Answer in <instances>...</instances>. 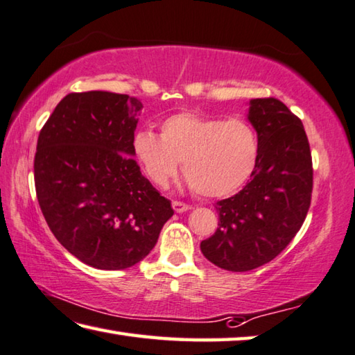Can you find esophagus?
<instances>
[{"instance_id":"1","label":"esophagus","mask_w":355,"mask_h":355,"mask_svg":"<svg viewBox=\"0 0 355 355\" xmlns=\"http://www.w3.org/2000/svg\"><path fill=\"white\" fill-rule=\"evenodd\" d=\"M172 208L175 212H184V211L191 209V206L183 203V202H177V200H175V202H172Z\"/></svg>"}]
</instances>
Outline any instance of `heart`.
<instances>
[{
  "mask_svg": "<svg viewBox=\"0 0 355 355\" xmlns=\"http://www.w3.org/2000/svg\"><path fill=\"white\" fill-rule=\"evenodd\" d=\"M132 147L155 184H167L180 159L186 186L202 197H225L242 188L253 173L259 137L245 119L222 121L197 112H178L161 122L159 135L138 130Z\"/></svg>",
  "mask_w": 355,
  "mask_h": 355,
  "instance_id": "1",
  "label": "heart"
}]
</instances>
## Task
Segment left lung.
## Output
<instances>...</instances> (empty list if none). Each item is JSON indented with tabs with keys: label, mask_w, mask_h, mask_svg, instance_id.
<instances>
[{
	"label": "left lung",
	"mask_w": 355,
	"mask_h": 355,
	"mask_svg": "<svg viewBox=\"0 0 355 355\" xmlns=\"http://www.w3.org/2000/svg\"><path fill=\"white\" fill-rule=\"evenodd\" d=\"M247 119L259 137L250 182L217 202L218 228L200 243L203 256L228 272L275 259L298 233L311 206V147L300 118L275 98L251 99Z\"/></svg>",
	"instance_id": "1"
}]
</instances>
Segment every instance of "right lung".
I'll list each match as a JSON object with an SVG mask.
<instances>
[{"mask_svg": "<svg viewBox=\"0 0 355 355\" xmlns=\"http://www.w3.org/2000/svg\"><path fill=\"white\" fill-rule=\"evenodd\" d=\"M141 110L127 94L71 93L38 135V205L55 239L89 267L124 270L143 261L173 216L133 158Z\"/></svg>", "mask_w": 355, "mask_h": 355, "instance_id": "1", "label": "right lung"}]
</instances>
